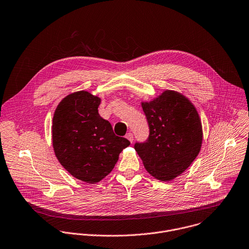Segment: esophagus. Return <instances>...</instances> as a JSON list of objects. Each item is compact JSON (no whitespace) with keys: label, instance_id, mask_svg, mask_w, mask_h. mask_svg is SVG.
Returning a JSON list of instances; mask_svg holds the SVG:
<instances>
[{"label":"esophagus","instance_id":"34e87169","mask_svg":"<svg viewBox=\"0 0 249 249\" xmlns=\"http://www.w3.org/2000/svg\"><path fill=\"white\" fill-rule=\"evenodd\" d=\"M125 137H126V139H127V140H129L131 143L133 142V134H132L131 132H128V133L126 134V136H125Z\"/></svg>","mask_w":249,"mask_h":249}]
</instances>
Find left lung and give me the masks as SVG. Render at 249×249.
Returning a JSON list of instances; mask_svg holds the SVG:
<instances>
[{"mask_svg":"<svg viewBox=\"0 0 249 249\" xmlns=\"http://www.w3.org/2000/svg\"><path fill=\"white\" fill-rule=\"evenodd\" d=\"M141 105L150 135L134 149L149 174L161 181L172 180L190 166L201 150L199 114L185 95L171 89Z\"/></svg>","mask_w":249,"mask_h":249,"instance_id":"left-lung-1","label":"left lung"}]
</instances>
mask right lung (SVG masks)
<instances>
[{
    "label": "right lung",
    "mask_w": 249,
    "mask_h": 249,
    "mask_svg": "<svg viewBox=\"0 0 249 249\" xmlns=\"http://www.w3.org/2000/svg\"><path fill=\"white\" fill-rule=\"evenodd\" d=\"M100 97L87 90L72 92L58 104L52 122L56 158L71 176L96 183L111 173L130 142L116 136L98 114Z\"/></svg>",
    "instance_id": "obj_1"
}]
</instances>
